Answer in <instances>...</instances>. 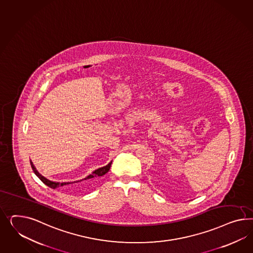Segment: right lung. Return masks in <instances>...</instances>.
<instances>
[{"label":"right lung","instance_id":"add662e5","mask_svg":"<svg viewBox=\"0 0 253 253\" xmlns=\"http://www.w3.org/2000/svg\"><path fill=\"white\" fill-rule=\"evenodd\" d=\"M30 165H31V167H32L33 172L35 173L37 176H38L41 180L42 181L45 185H47L48 187H50V188H53V189H54V188H59V187H65V186H71V187L79 188L80 186H82L83 184H84V185H88V186H90V185H91V183H92V182H93L97 177L102 176L103 174H105V173L108 172L109 170H110L111 165H112V162H110L107 166H103V167H101V168H99V169L95 170L93 173H91V174H89V175H87L86 178H84V179H82V180L74 181V182H63V183H60V182H53V181L47 179L46 177H44L43 175H42L41 173H39V172L37 171L36 167L34 166L33 163H32L31 161H30ZM83 181L84 182V183H83Z\"/></svg>","mask_w":253,"mask_h":253}]
</instances>
